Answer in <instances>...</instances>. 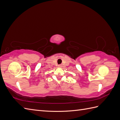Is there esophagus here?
I'll return each mask as SVG.
<instances>
[{
    "label": "esophagus",
    "instance_id": "1",
    "mask_svg": "<svg viewBox=\"0 0 120 120\" xmlns=\"http://www.w3.org/2000/svg\"><path fill=\"white\" fill-rule=\"evenodd\" d=\"M58 67H59V68H61V67H62V66H61V64H59V66H58Z\"/></svg>",
    "mask_w": 120,
    "mask_h": 120
}]
</instances>
